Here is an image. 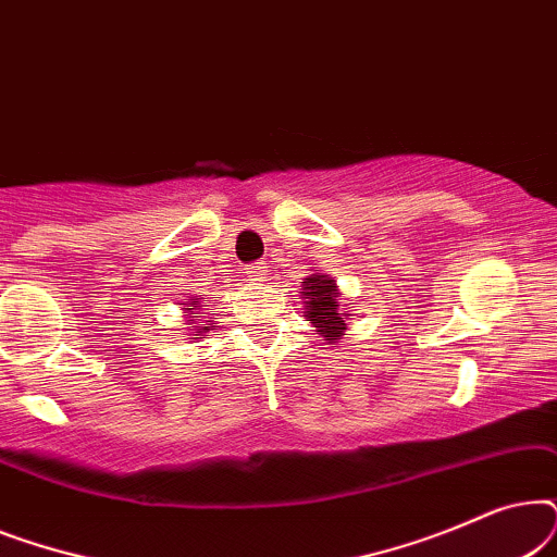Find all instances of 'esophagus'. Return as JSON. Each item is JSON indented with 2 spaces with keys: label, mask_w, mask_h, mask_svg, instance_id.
Instances as JSON below:
<instances>
[{
  "label": "esophagus",
  "mask_w": 557,
  "mask_h": 557,
  "mask_svg": "<svg viewBox=\"0 0 557 557\" xmlns=\"http://www.w3.org/2000/svg\"><path fill=\"white\" fill-rule=\"evenodd\" d=\"M243 276H246V281H250V284H261V281H265V276H269V265L250 263L243 269Z\"/></svg>",
  "instance_id": "esophagus-1"
}]
</instances>
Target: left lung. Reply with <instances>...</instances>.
I'll use <instances>...</instances> for the list:
<instances>
[{
    "mask_svg": "<svg viewBox=\"0 0 557 557\" xmlns=\"http://www.w3.org/2000/svg\"><path fill=\"white\" fill-rule=\"evenodd\" d=\"M299 296L304 299V317L314 326L317 334H322L326 345H334L345 337L347 319L355 314L342 309L337 281L314 271L301 281Z\"/></svg>",
    "mask_w": 557,
    "mask_h": 557,
    "instance_id": "8db88e82",
    "label": "left lung"
}]
</instances>
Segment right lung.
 Instances as JSON below:
<instances>
[{"label": "right lung", "instance_id": "right-lung-1", "mask_svg": "<svg viewBox=\"0 0 557 557\" xmlns=\"http://www.w3.org/2000/svg\"><path fill=\"white\" fill-rule=\"evenodd\" d=\"M182 304H185V307H182V314H185V322L197 326L195 314H200V296H187V301H182ZM210 319H212V317H210ZM205 322H208V319H205ZM208 332H210V326H200V330H189V339L200 342V339L208 337Z\"/></svg>", "mask_w": 557, "mask_h": 557}]
</instances>
